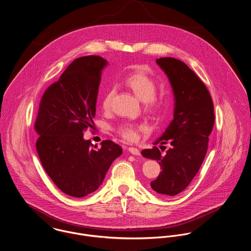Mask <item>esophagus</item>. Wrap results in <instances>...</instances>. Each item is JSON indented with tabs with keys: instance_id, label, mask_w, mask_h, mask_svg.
Returning <instances> with one entry per match:
<instances>
[{
	"instance_id": "34e87169",
	"label": "esophagus",
	"mask_w": 251,
	"mask_h": 251,
	"mask_svg": "<svg viewBox=\"0 0 251 251\" xmlns=\"http://www.w3.org/2000/svg\"><path fill=\"white\" fill-rule=\"evenodd\" d=\"M128 151L131 153V154H133V155H135V156H139V150L138 148H135V147H129L128 148Z\"/></svg>"
}]
</instances>
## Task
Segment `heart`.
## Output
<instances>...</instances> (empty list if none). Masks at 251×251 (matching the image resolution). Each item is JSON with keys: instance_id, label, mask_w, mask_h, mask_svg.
I'll use <instances>...</instances> for the list:
<instances>
[{"instance_id": "heart-1", "label": "heart", "mask_w": 251, "mask_h": 251, "mask_svg": "<svg viewBox=\"0 0 251 251\" xmlns=\"http://www.w3.org/2000/svg\"><path fill=\"white\" fill-rule=\"evenodd\" d=\"M126 85L134 92V94L140 101L144 102L146 109L153 110L159 107V101L156 98L157 85L155 81L144 73H136L128 76L125 79ZM115 89L111 87L104 94L102 99V108L107 111L111 107L112 98L114 96ZM144 127L133 123H123L117 128L119 135L127 140L134 141L139 138V132Z\"/></svg>"}]
</instances>
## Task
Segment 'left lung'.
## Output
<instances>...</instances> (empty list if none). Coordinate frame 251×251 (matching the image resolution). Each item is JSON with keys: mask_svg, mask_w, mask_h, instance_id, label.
<instances>
[{"mask_svg": "<svg viewBox=\"0 0 251 251\" xmlns=\"http://www.w3.org/2000/svg\"><path fill=\"white\" fill-rule=\"evenodd\" d=\"M156 63L165 72L174 95L173 119L154 144H168L166 153L158 147L144 149V158L156 160L162 168L158 178L150 183L160 195L173 196L183 192L201 167L208 149L215 113L206 85L183 61L160 57Z\"/></svg>", "mask_w": 251, "mask_h": 251, "instance_id": "obj_1", "label": "left lung"}]
</instances>
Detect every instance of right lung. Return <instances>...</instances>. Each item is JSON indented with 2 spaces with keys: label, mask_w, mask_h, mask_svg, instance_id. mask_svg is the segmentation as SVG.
Wrapping results in <instances>:
<instances>
[{
  "label": "right lung",
  "mask_w": 251,
  "mask_h": 251,
  "mask_svg": "<svg viewBox=\"0 0 251 251\" xmlns=\"http://www.w3.org/2000/svg\"><path fill=\"white\" fill-rule=\"evenodd\" d=\"M108 60L98 56L76 58L40 101L35 121L36 150L45 171L66 195L84 197L103 183L122 148L104 140L91 147L84 131L93 124L102 71Z\"/></svg>",
  "instance_id": "obj_1"
}]
</instances>
